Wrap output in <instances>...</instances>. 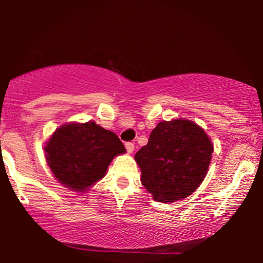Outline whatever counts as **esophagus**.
Returning a JSON list of instances; mask_svg holds the SVG:
<instances>
[{
  "label": "esophagus",
  "instance_id": "34e87169",
  "mask_svg": "<svg viewBox=\"0 0 263 263\" xmlns=\"http://www.w3.org/2000/svg\"><path fill=\"white\" fill-rule=\"evenodd\" d=\"M125 146H126V149H127L128 153H132L135 151V144L132 143V142H127V143H126Z\"/></svg>",
  "mask_w": 263,
  "mask_h": 263
}]
</instances>
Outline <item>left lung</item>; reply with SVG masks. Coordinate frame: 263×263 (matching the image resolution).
Returning <instances> with one entry per match:
<instances>
[{
	"instance_id": "left-lung-1",
	"label": "left lung",
	"mask_w": 263,
	"mask_h": 263,
	"mask_svg": "<svg viewBox=\"0 0 263 263\" xmlns=\"http://www.w3.org/2000/svg\"><path fill=\"white\" fill-rule=\"evenodd\" d=\"M213 151L211 140L200 126L176 119L159 122L135 159L142 172L141 182L153 199L173 203L189 197L200 185Z\"/></svg>"
}]
</instances>
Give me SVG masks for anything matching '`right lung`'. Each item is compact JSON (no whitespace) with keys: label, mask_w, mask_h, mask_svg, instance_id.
Instances as JSON below:
<instances>
[{"label":"right lung","mask_w":263,"mask_h":263,"mask_svg":"<svg viewBox=\"0 0 263 263\" xmlns=\"http://www.w3.org/2000/svg\"><path fill=\"white\" fill-rule=\"evenodd\" d=\"M44 151L57 180L74 192H86L105 177L115 157L126 152L116 134L93 121L60 126Z\"/></svg>","instance_id":"obj_1"}]
</instances>
